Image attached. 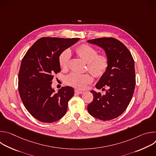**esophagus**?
Returning a JSON list of instances; mask_svg holds the SVG:
<instances>
[{
  "label": "esophagus",
  "instance_id": "1",
  "mask_svg": "<svg viewBox=\"0 0 156 156\" xmlns=\"http://www.w3.org/2000/svg\"><path fill=\"white\" fill-rule=\"evenodd\" d=\"M75 93H76V94H83L84 92L82 91L78 90H75Z\"/></svg>",
  "mask_w": 156,
  "mask_h": 156
}]
</instances>
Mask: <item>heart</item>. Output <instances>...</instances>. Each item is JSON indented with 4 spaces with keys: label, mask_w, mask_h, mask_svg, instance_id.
<instances>
[{
    "label": "heart",
    "mask_w": 156,
    "mask_h": 156,
    "mask_svg": "<svg viewBox=\"0 0 156 156\" xmlns=\"http://www.w3.org/2000/svg\"><path fill=\"white\" fill-rule=\"evenodd\" d=\"M75 52L87 63V69L95 77L101 78L106 72L108 66V58L105 54H98L94 48L86 44H81L75 49ZM71 54L69 50L63 51L58 55V60L60 68L63 70L68 67ZM93 80L90 74H80L72 72L65 78L66 83L77 89H84L87 84Z\"/></svg>",
    "instance_id": "1"
}]
</instances>
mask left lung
Listing matches in <instances>:
<instances>
[{"label": "left lung", "mask_w": 156, "mask_h": 156, "mask_svg": "<svg viewBox=\"0 0 156 156\" xmlns=\"http://www.w3.org/2000/svg\"><path fill=\"white\" fill-rule=\"evenodd\" d=\"M103 48L108 58L105 74L96 84L98 89L105 90V94L91 91L93 101L87 110L93 117L106 121L122 115L128 107L136 84L135 62L129 51L114 37H100L87 41Z\"/></svg>", "instance_id": "obj_1"}]
</instances>
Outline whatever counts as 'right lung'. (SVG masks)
Returning a JSON list of instances; mask_svg holds the SVG:
<instances>
[{
    "instance_id": "obj_1",
    "label": "right lung",
    "mask_w": 156,
    "mask_h": 156,
    "mask_svg": "<svg viewBox=\"0 0 156 156\" xmlns=\"http://www.w3.org/2000/svg\"><path fill=\"white\" fill-rule=\"evenodd\" d=\"M80 38L43 37L36 41L22 59L18 73V91L25 108L37 120L52 123L64 116L74 95L72 87L55 93L51 87L55 74L60 72L58 55Z\"/></svg>"
}]
</instances>
